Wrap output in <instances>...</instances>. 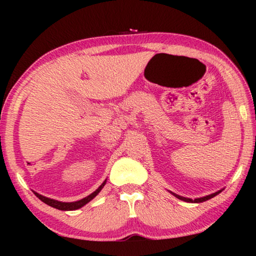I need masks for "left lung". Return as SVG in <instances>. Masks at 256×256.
<instances>
[{"mask_svg":"<svg viewBox=\"0 0 256 256\" xmlns=\"http://www.w3.org/2000/svg\"><path fill=\"white\" fill-rule=\"evenodd\" d=\"M219 192H220V191L216 192V194H210V196H206V197H202V198H197V199H190V198L180 197V196H178V194H172L174 196V197H177L178 199H180V200H184V202H206V200H208V199L213 198V197H214V196L218 194Z\"/></svg>","mask_w":256,"mask_h":256,"instance_id":"8db88e82","label":"left lung"}]
</instances>
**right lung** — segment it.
Here are the masks:
<instances>
[{"label": "right lung", "mask_w": 256, "mask_h": 256, "mask_svg": "<svg viewBox=\"0 0 256 256\" xmlns=\"http://www.w3.org/2000/svg\"><path fill=\"white\" fill-rule=\"evenodd\" d=\"M104 184H106V182H104V183L101 184L100 186L96 190L93 192V194H90V196H87L86 198H84V199H82V200H78V202H62L54 200V199H50V198L44 197V196L37 194V192H34V194H36L37 197L40 198L42 202H45V204H48V206H51V208L62 210V211H73V210H78L80 208H82L84 205H86L87 202L92 200V199L96 197V196L101 191V188L104 186Z\"/></svg>", "instance_id": "1"}]
</instances>
